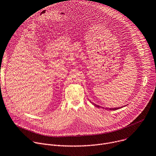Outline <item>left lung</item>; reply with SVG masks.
<instances>
[{"label":"left lung","mask_w":156,"mask_h":156,"mask_svg":"<svg viewBox=\"0 0 156 156\" xmlns=\"http://www.w3.org/2000/svg\"><path fill=\"white\" fill-rule=\"evenodd\" d=\"M93 105H94V106H97V107H98V108H100V106H98V105H95L94 103H93ZM123 108L122 106V107H119V108H105L106 109H109V110H117V109H119V108Z\"/></svg>","instance_id":"obj_1"}]
</instances>
